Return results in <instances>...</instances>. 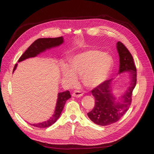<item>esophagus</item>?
<instances>
[{
    "instance_id": "esophagus-1",
    "label": "esophagus",
    "mask_w": 154,
    "mask_h": 154,
    "mask_svg": "<svg viewBox=\"0 0 154 154\" xmlns=\"http://www.w3.org/2000/svg\"><path fill=\"white\" fill-rule=\"evenodd\" d=\"M72 96L74 97H81L83 96V93L80 91H75L72 94Z\"/></svg>"
}]
</instances>
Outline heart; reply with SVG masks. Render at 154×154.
Here are the masks:
<instances>
[{
  "mask_svg": "<svg viewBox=\"0 0 154 154\" xmlns=\"http://www.w3.org/2000/svg\"><path fill=\"white\" fill-rule=\"evenodd\" d=\"M113 65L114 60L110 55L97 50H88L72 57L69 67L62 68V76L70 85L77 83V76H81L85 86L94 88L107 80Z\"/></svg>",
  "mask_w": 154,
  "mask_h": 154,
  "instance_id": "b5f03b06",
  "label": "heart"
}]
</instances>
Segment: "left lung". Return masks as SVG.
Instances as JSON below:
<instances>
[{"instance_id":"obj_1","label":"left lung","mask_w":154,"mask_h":154,"mask_svg":"<svg viewBox=\"0 0 154 154\" xmlns=\"http://www.w3.org/2000/svg\"><path fill=\"white\" fill-rule=\"evenodd\" d=\"M116 48L120 58L119 72V73L130 72V86L121 97L122 99L121 102L116 101L112 94L111 89L112 79L106 80L91 91L95 103L93 109L88 112L87 115L94 123L99 126L115 123L124 116L131 104L132 91L136 85V67L132 55L122 42H118Z\"/></svg>"}]
</instances>
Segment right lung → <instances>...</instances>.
Returning a JSON list of instances; mask_svg holds the SVG:
<instances>
[{
  "label": "right lung",
  "instance_id": "right-lung-1",
  "mask_svg": "<svg viewBox=\"0 0 154 154\" xmlns=\"http://www.w3.org/2000/svg\"><path fill=\"white\" fill-rule=\"evenodd\" d=\"M63 42V37H58L55 38H39L35 42H34L29 46L27 50H26L24 53L21 55V57L19 58L18 62H20L26 60V59L37 56L38 54H40L42 52L48 50V49L58 46V45H61ZM16 67H17V64L15 65L14 69H13V72L16 69ZM57 97H58L55 112L54 115L50 118V119L41 123L32 124H30L32 126L37 128H47L51 126L52 124L56 122L59 119V117H60L62 110L63 109L65 103H66V101L69 99L71 98V94L69 91H66L62 93H59Z\"/></svg>",
  "mask_w": 154,
  "mask_h": 154
}]
</instances>
